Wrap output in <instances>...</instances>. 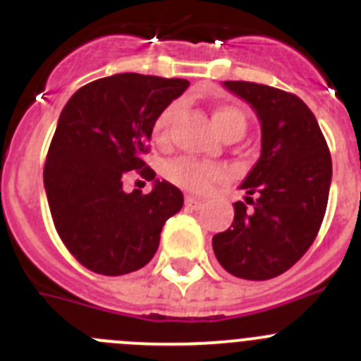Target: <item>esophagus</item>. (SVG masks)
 I'll return each instance as SVG.
<instances>
[{"mask_svg": "<svg viewBox=\"0 0 361 361\" xmlns=\"http://www.w3.org/2000/svg\"><path fill=\"white\" fill-rule=\"evenodd\" d=\"M184 206H186V209H190V212H197V209L202 208V200L188 195L186 197V204H184Z\"/></svg>", "mask_w": 361, "mask_h": 361, "instance_id": "obj_1", "label": "esophagus"}]
</instances>
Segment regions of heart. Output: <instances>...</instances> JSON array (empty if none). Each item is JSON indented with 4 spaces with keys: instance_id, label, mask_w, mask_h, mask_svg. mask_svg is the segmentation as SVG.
Instances as JSON below:
<instances>
[{
    "instance_id": "heart-1",
    "label": "heart",
    "mask_w": 361,
    "mask_h": 361,
    "mask_svg": "<svg viewBox=\"0 0 361 361\" xmlns=\"http://www.w3.org/2000/svg\"><path fill=\"white\" fill-rule=\"evenodd\" d=\"M178 108H180L178 103L170 104L155 119V123H153V139L157 142H166L168 130H170L171 121L177 117ZM212 119L216 132L224 139H235L237 141L238 137H242V133L245 132V116L242 114V110H238L233 104H215L212 110ZM166 175H168L171 183L180 186L183 190L191 191V193H204L215 183L224 180L226 170L222 166L213 164V162L186 157L168 164Z\"/></svg>"
}]
</instances>
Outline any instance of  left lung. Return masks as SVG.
Here are the masks:
<instances>
[{"instance_id": "obj_1", "label": "left lung", "mask_w": 361, "mask_h": 361, "mask_svg": "<svg viewBox=\"0 0 361 361\" xmlns=\"http://www.w3.org/2000/svg\"><path fill=\"white\" fill-rule=\"evenodd\" d=\"M224 86L257 111L262 152L240 184L245 202L233 204L235 219L213 237V251L233 276L269 280L295 266L320 231L333 177L329 146L295 94L247 81Z\"/></svg>"}]
</instances>
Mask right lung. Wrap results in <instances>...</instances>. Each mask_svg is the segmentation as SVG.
<instances>
[{
    "instance_id": "right-lung-1",
    "label": "right lung",
    "mask_w": 361,
    "mask_h": 361,
    "mask_svg": "<svg viewBox=\"0 0 361 361\" xmlns=\"http://www.w3.org/2000/svg\"><path fill=\"white\" fill-rule=\"evenodd\" d=\"M186 79L116 73L81 86L63 108L43 180L50 213L66 250L86 269L119 276L141 269L159 247L164 222L180 212L183 191L166 180L126 193L135 170L146 180L153 123L186 90Z\"/></svg>"
}]
</instances>
